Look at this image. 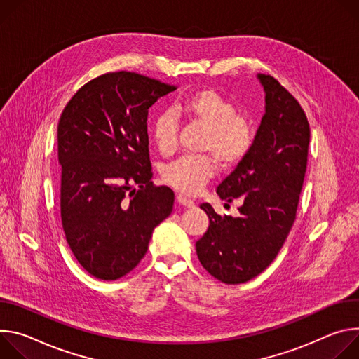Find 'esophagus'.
Returning <instances> with one entry per match:
<instances>
[{
    "mask_svg": "<svg viewBox=\"0 0 359 359\" xmlns=\"http://www.w3.org/2000/svg\"><path fill=\"white\" fill-rule=\"evenodd\" d=\"M177 201L182 205V207H187V208H194L195 207V203L192 200H189V198H187L185 195L182 194H178L177 195Z\"/></svg>",
    "mask_w": 359,
    "mask_h": 359,
    "instance_id": "34e87169",
    "label": "esophagus"
}]
</instances>
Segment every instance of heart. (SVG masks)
Here are the masks:
<instances>
[{
    "instance_id": "obj_1",
    "label": "heart",
    "mask_w": 359,
    "mask_h": 359,
    "mask_svg": "<svg viewBox=\"0 0 359 359\" xmlns=\"http://www.w3.org/2000/svg\"><path fill=\"white\" fill-rule=\"evenodd\" d=\"M174 112L203 124L207 135L203 151L211 152L221 167L240 164L252 147L254 133L247 119L236 115L232 102L211 88L188 94L174 104ZM177 121L168 112H159L151 124V135L161 154H170L177 145ZM215 161L211 156H182L168 165L164 180L185 194H196L214 177Z\"/></svg>"
}]
</instances>
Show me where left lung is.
Here are the masks:
<instances>
[{"instance_id":"obj_1","label":"left lung","mask_w":359,"mask_h":359,"mask_svg":"<svg viewBox=\"0 0 359 359\" xmlns=\"http://www.w3.org/2000/svg\"><path fill=\"white\" fill-rule=\"evenodd\" d=\"M265 114L243 161L218 185L221 200L240 198V215H218L203 204L210 226L195 243L203 266L225 284L259 275L283 248L306 171L309 124L298 101L275 78L257 74Z\"/></svg>"}]
</instances>
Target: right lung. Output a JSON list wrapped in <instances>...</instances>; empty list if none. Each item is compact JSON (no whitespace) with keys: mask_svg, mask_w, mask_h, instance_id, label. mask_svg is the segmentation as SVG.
Here are the masks:
<instances>
[{"mask_svg":"<svg viewBox=\"0 0 359 359\" xmlns=\"http://www.w3.org/2000/svg\"><path fill=\"white\" fill-rule=\"evenodd\" d=\"M175 88L119 71L101 75L67 104L58 123L61 219L76 261L114 281L144 258L171 212V188L154 187L148 109Z\"/></svg>","mask_w":359,"mask_h":359,"instance_id":"right-lung-1","label":"right lung"}]
</instances>
